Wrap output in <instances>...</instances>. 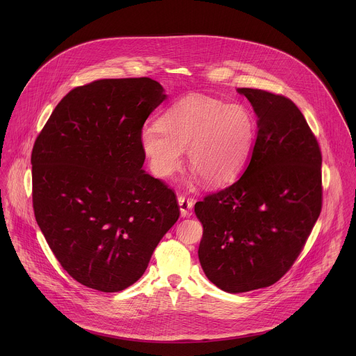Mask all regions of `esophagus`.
I'll return each mask as SVG.
<instances>
[{
    "instance_id": "obj_1",
    "label": "esophagus",
    "mask_w": 356,
    "mask_h": 356,
    "mask_svg": "<svg viewBox=\"0 0 356 356\" xmlns=\"http://www.w3.org/2000/svg\"><path fill=\"white\" fill-rule=\"evenodd\" d=\"M193 200L185 199V197H178V205H179V211H181V216L186 218L191 215L192 208H193Z\"/></svg>"
}]
</instances>
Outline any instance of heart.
Wrapping results in <instances>:
<instances>
[{"instance_id": "obj_1", "label": "heart", "mask_w": 356, "mask_h": 356, "mask_svg": "<svg viewBox=\"0 0 356 356\" xmlns=\"http://www.w3.org/2000/svg\"><path fill=\"white\" fill-rule=\"evenodd\" d=\"M254 134V115L245 105L191 95L170 105L157 126H145L140 145L154 175H171L186 148L193 175L209 186H222L244 170Z\"/></svg>"}]
</instances>
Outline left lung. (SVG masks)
I'll use <instances>...</instances> for the list:
<instances>
[{
	"label": "left lung",
	"instance_id": "1",
	"mask_svg": "<svg viewBox=\"0 0 356 356\" xmlns=\"http://www.w3.org/2000/svg\"><path fill=\"white\" fill-rule=\"evenodd\" d=\"M257 116L244 174L195 205L203 225L199 259L229 293L277 282L293 264L321 213V149L300 109L284 96L241 88Z\"/></svg>",
	"mask_w": 356,
	"mask_h": 356
}]
</instances>
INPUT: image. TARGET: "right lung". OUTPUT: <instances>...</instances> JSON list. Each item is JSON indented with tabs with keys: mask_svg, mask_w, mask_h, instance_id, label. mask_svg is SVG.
I'll return each mask as SVG.
<instances>
[{
	"mask_svg": "<svg viewBox=\"0 0 356 356\" xmlns=\"http://www.w3.org/2000/svg\"><path fill=\"white\" fill-rule=\"evenodd\" d=\"M165 99L151 78L75 88L34 144L37 223L63 268L88 288L119 292L138 281L179 218L174 192L143 170L140 133Z\"/></svg>",
	"mask_w": 356,
	"mask_h": 356,
	"instance_id": "right-lung-1",
	"label": "right lung"
}]
</instances>
